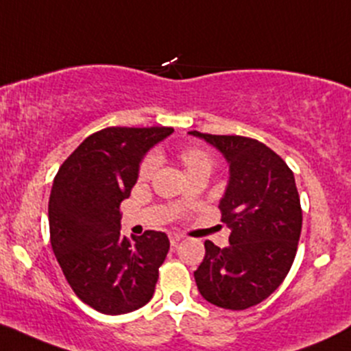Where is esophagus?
<instances>
[{
  "label": "esophagus",
  "instance_id": "esophagus-1",
  "mask_svg": "<svg viewBox=\"0 0 351 351\" xmlns=\"http://www.w3.org/2000/svg\"><path fill=\"white\" fill-rule=\"evenodd\" d=\"M168 237H169V242H171V245H178V242L182 241L183 235L178 234V232H169Z\"/></svg>",
  "mask_w": 351,
  "mask_h": 351
}]
</instances>
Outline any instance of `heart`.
I'll return each instance as SVG.
<instances>
[{
	"instance_id": "1",
	"label": "heart",
	"mask_w": 351,
	"mask_h": 351,
	"mask_svg": "<svg viewBox=\"0 0 351 351\" xmlns=\"http://www.w3.org/2000/svg\"><path fill=\"white\" fill-rule=\"evenodd\" d=\"M182 160L183 163H185L186 169L195 168V166L198 165L210 163L208 156H206L204 151L200 149H185L182 153ZM156 166H158V158L154 156V154H151V156H147L146 160L143 161L141 168H139V176H141V178H149V176L153 175L154 169H156Z\"/></svg>"
}]
</instances>
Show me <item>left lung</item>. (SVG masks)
I'll return each instance as SVG.
<instances>
[{
    "instance_id": "1",
    "label": "left lung",
    "mask_w": 351,
    "mask_h": 351,
    "mask_svg": "<svg viewBox=\"0 0 351 351\" xmlns=\"http://www.w3.org/2000/svg\"><path fill=\"white\" fill-rule=\"evenodd\" d=\"M219 149L228 183L219 208L230 228L228 245L205 241L204 263L193 272L206 301L247 309L271 296L296 257L302 212L294 175L271 147L243 136L190 131Z\"/></svg>"
}]
</instances>
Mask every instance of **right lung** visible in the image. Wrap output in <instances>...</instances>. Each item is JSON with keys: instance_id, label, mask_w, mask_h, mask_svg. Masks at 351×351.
<instances>
[{"instance_id": "add662e5", "label": "right lung", "mask_w": 351, "mask_h": 351, "mask_svg": "<svg viewBox=\"0 0 351 351\" xmlns=\"http://www.w3.org/2000/svg\"><path fill=\"white\" fill-rule=\"evenodd\" d=\"M173 128H106L82 141L58 169L49 202L50 242L80 301L124 315L153 298L169 241L165 232L121 237L119 205L136 185L147 151Z\"/></svg>"}]
</instances>
